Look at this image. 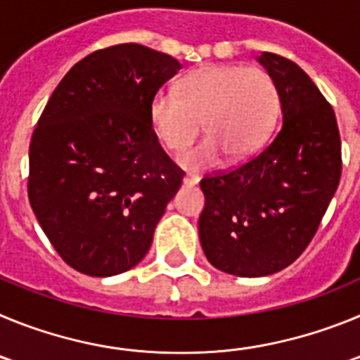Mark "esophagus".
Masks as SVG:
<instances>
[{
	"label": "esophagus",
	"mask_w": 360,
	"mask_h": 360,
	"mask_svg": "<svg viewBox=\"0 0 360 360\" xmlns=\"http://www.w3.org/2000/svg\"><path fill=\"white\" fill-rule=\"evenodd\" d=\"M198 180H200L198 176H193V174H186V176H184V186L193 187V186H196V184H198Z\"/></svg>",
	"instance_id": "34e87169"
}]
</instances>
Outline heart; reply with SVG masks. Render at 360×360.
<instances>
[{
    "mask_svg": "<svg viewBox=\"0 0 360 360\" xmlns=\"http://www.w3.org/2000/svg\"><path fill=\"white\" fill-rule=\"evenodd\" d=\"M278 111V86L269 72L211 65L186 75L176 91L153 95L149 119L171 151L195 141L203 122L207 136L178 157L184 169L202 171L218 165L225 153L234 160L252 157L274 128Z\"/></svg>",
    "mask_w": 360,
    "mask_h": 360,
    "instance_id": "obj_1",
    "label": "heart"
}]
</instances>
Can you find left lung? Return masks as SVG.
Instances as JSON below:
<instances>
[{
    "instance_id": "8db88e82",
    "label": "left lung",
    "mask_w": 360,
    "mask_h": 360,
    "mask_svg": "<svg viewBox=\"0 0 360 360\" xmlns=\"http://www.w3.org/2000/svg\"><path fill=\"white\" fill-rule=\"evenodd\" d=\"M257 61L278 86L283 126L263 151L229 173L205 176L200 243L212 266L262 278L308 247L341 180V136L333 108L290 59Z\"/></svg>"
}]
</instances>
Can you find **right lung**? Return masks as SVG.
<instances>
[{
  "label": "right lung",
  "instance_id": "1",
  "mask_svg": "<svg viewBox=\"0 0 360 360\" xmlns=\"http://www.w3.org/2000/svg\"><path fill=\"white\" fill-rule=\"evenodd\" d=\"M182 65L136 43L97 50L57 84L30 142L28 200L59 256L86 276L133 269L182 186L151 126Z\"/></svg>",
  "mask_w": 360,
  "mask_h": 360
}]
</instances>
